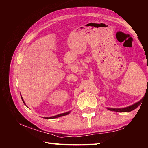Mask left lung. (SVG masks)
<instances>
[{
	"label": "left lung",
	"mask_w": 148,
	"mask_h": 148,
	"mask_svg": "<svg viewBox=\"0 0 148 148\" xmlns=\"http://www.w3.org/2000/svg\"><path fill=\"white\" fill-rule=\"evenodd\" d=\"M147 80H148V79H147ZM143 99H143H142L140 101H139V102L135 103V104L132 105V106H129V107H125V108H122V109L107 108V109L109 110H111V111L118 112H131L132 110H134V109H135L136 108H137V107L141 104V101H142Z\"/></svg>",
	"instance_id": "1"
}]
</instances>
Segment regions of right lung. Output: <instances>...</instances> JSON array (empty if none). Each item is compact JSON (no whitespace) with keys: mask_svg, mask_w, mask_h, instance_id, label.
Listing matches in <instances>:
<instances>
[{"mask_svg":"<svg viewBox=\"0 0 148 148\" xmlns=\"http://www.w3.org/2000/svg\"><path fill=\"white\" fill-rule=\"evenodd\" d=\"M21 99L22 101H23L24 104H25V103L23 99V98H22L21 96ZM70 113V112H65V113H64V114H59V115H56V116H53V117H45V119H55V118H57V117H62V116H64V115H68Z\"/></svg>","mask_w":148,"mask_h":148,"instance_id":"1","label":"right lung"}]
</instances>
